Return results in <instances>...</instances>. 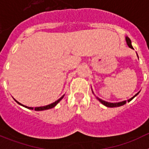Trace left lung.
I'll return each mask as SVG.
<instances>
[{"label": "left lung", "mask_w": 149, "mask_h": 149, "mask_svg": "<svg viewBox=\"0 0 149 149\" xmlns=\"http://www.w3.org/2000/svg\"><path fill=\"white\" fill-rule=\"evenodd\" d=\"M126 42H127V45H128L131 48L134 49V48H133V47H132V45H131V39H129L128 37H126ZM138 94H139V93H136V94L135 95L134 97H132L131 98H130L129 100H127V101H128V102H129V101H131V100H132L133 98L135 97V96L137 95ZM98 98V100H99V101L101 102V104H103L104 105H105L106 107H120V106H122V105H124L125 104H126V102H127V101H122V102H118V103H109V102H107V101H103V100L100 99V98Z\"/></svg>", "instance_id": "1"}]
</instances>
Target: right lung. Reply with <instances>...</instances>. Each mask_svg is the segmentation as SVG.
I'll list each match as a JSON object with an SVG mask.
<instances>
[{
  "mask_svg": "<svg viewBox=\"0 0 149 149\" xmlns=\"http://www.w3.org/2000/svg\"><path fill=\"white\" fill-rule=\"evenodd\" d=\"M63 96H64V95H63ZM63 97H61V98H60V99H58V100H57V101H55V102H54V103L51 104H48V105H47V106H43V107H35V108H34V110H37V111H39V110H48V109L53 108V107H54L56 106V105L57 104H58L59 102H60V100H61L62 98H63ZM16 101V102L18 104L22 105V106L24 107H26V108L30 109V110H33V107H30L24 106V105L22 104H20V103H19V102H18V101Z\"/></svg>",
  "mask_w": 149,
  "mask_h": 149,
  "instance_id": "1",
  "label": "right lung"
}]
</instances>
